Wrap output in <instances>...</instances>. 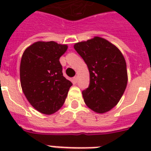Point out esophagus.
Wrapping results in <instances>:
<instances>
[{
  "instance_id": "esophagus-1",
  "label": "esophagus",
  "mask_w": 151,
  "mask_h": 151,
  "mask_svg": "<svg viewBox=\"0 0 151 151\" xmlns=\"http://www.w3.org/2000/svg\"><path fill=\"white\" fill-rule=\"evenodd\" d=\"M73 82L75 84V83L78 82V77L77 76H75V77H73Z\"/></svg>"
}]
</instances>
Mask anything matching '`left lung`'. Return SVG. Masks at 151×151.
<instances>
[{"instance_id": "1", "label": "left lung", "mask_w": 151, "mask_h": 151, "mask_svg": "<svg viewBox=\"0 0 151 151\" xmlns=\"http://www.w3.org/2000/svg\"><path fill=\"white\" fill-rule=\"evenodd\" d=\"M73 48L89 70V86L82 92L85 104L94 112H107L117 105L126 88L128 73L123 55L99 37L76 43Z\"/></svg>"}]
</instances>
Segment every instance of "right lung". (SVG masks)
I'll list each match as a JSON object with an SVG mask.
<instances>
[{"mask_svg": "<svg viewBox=\"0 0 151 151\" xmlns=\"http://www.w3.org/2000/svg\"><path fill=\"white\" fill-rule=\"evenodd\" d=\"M66 45L37 41L24 51L20 63V82L27 100L41 114H52L63 105L72 83L63 74L59 58Z\"/></svg>", "mask_w": 151, "mask_h": 151, "instance_id": "obj_1", "label": "right lung"}]
</instances>
